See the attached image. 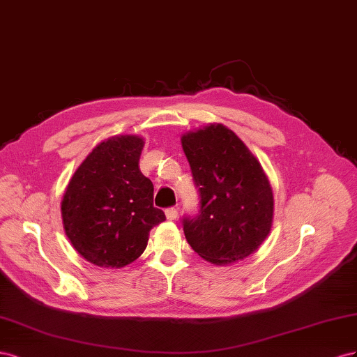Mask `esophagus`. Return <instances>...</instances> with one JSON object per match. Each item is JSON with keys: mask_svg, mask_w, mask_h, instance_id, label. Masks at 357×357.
<instances>
[{"mask_svg": "<svg viewBox=\"0 0 357 357\" xmlns=\"http://www.w3.org/2000/svg\"><path fill=\"white\" fill-rule=\"evenodd\" d=\"M166 217H167V220H170V221L176 220V217H178V209H176V208H167V209H166Z\"/></svg>", "mask_w": 357, "mask_h": 357, "instance_id": "1", "label": "esophagus"}]
</instances>
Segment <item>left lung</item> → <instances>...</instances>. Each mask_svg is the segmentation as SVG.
<instances>
[{
	"label": "left lung",
	"instance_id": "obj_1",
	"mask_svg": "<svg viewBox=\"0 0 357 357\" xmlns=\"http://www.w3.org/2000/svg\"><path fill=\"white\" fill-rule=\"evenodd\" d=\"M200 195V211L184 218L187 242L202 259L231 264L256 252L273 221V192L259 160L222 124L181 136Z\"/></svg>",
	"mask_w": 357,
	"mask_h": 357
}]
</instances>
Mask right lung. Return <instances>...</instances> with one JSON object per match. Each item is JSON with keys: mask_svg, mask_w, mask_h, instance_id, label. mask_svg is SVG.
<instances>
[{"mask_svg": "<svg viewBox=\"0 0 357 357\" xmlns=\"http://www.w3.org/2000/svg\"><path fill=\"white\" fill-rule=\"evenodd\" d=\"M144 145L135 135L100 142L61 200L67 238L96 266L119 269L133 263L145 251L151 229L166 220L154 208V185L139 169Z\"/></svg>", "mask_w": 357, "mask_h": 357, "instance_id": "1", "label": "right lung"}]
</instances>
